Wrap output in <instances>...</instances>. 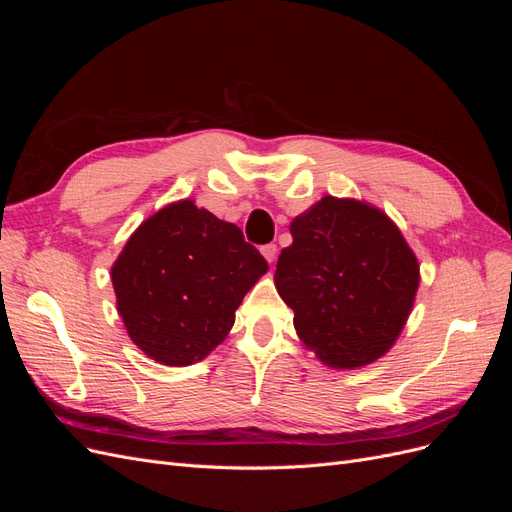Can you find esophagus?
<instances>
[{"mask_svg": "<svg viewBox=\"0 0 512 512\" xmlns=\"http://www.w3.org/2000/svg\"><path fill=\"white\" fill-rule=\"evenodd\" d=\"M262 256H265V260L269 262V265H273L275 258H277V245L269 243V245L262 247Z\"/></svg>", "mask_w": 512, "mask_h": 512, "instance_id": "esophagus-1", "label": "esophagus"}]
</instances>
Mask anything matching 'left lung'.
<instances>
[{"instance_id": "left-lung-1", "label": "left lung", "mask_w": 512, "mask_h": 512, "mask_svg": "<svg viewBox=\"0 0 512 512\" xmlns=\"http://www.w3.org/2000/svg\"><path fill=\"white\" fill-rule=\"evenodd\" d=\"M275 288L307 350L335 369L378 361L404 331L421 267L397 224L356 198L324 196L290 222Z\"/></svg>"}]
</instances>
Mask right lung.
<instances>
[{"mask_svg":"<svg viewBox=\"0 0 512 512\" xmlns=\"http://www.w3.org/2000/svg\"><path fill=\"white\" fill-rule=\"evenodd\" d=\"M267 269L239 226L185 198L132 232L111 280L132 342L153 361L185 367L224 342L247 290Z\"/></svg>","mask_w":512,"mask_h":512,"instance_id":"1","label":"right lung"}]
</instances>
